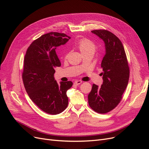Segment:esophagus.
I'll return each instance as SVG.
<instances>
[{
	"label": "esophagus",
	"instance_id": "1",
	"mask_svg": "<svg viewBox=\"0 0 149 149\" xmlns=\"http://www.w3.org/2000/svg\"><path fill=\"white\" fill-rule=\"evenodd\" d=\"M82 83V81L81 80H76L74 81V85H79L80 84H81Z\"/></svg>",
	"mask_w": 149,
	"mask_h": 149
}]
</instances>
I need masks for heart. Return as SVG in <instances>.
<instances>
[{
	"label": "heart",
	"instance_id": "b5f03b06",
	"mask_svg": "<svg viewBox=\"0 0 149 149\" xmlns=\"http://www.w3.org/2000/svg\"><path fill=\"white\" fill-rule=\"evenodd\" d=\"M77 46L82 54L90 51L95 52V45L94 43L87 38H81L77 42ZM68 55V54L66 55V57H67Z\"/></svg>",
	"mask_w": 149,
	"mask_h": 149
}]
</instances>
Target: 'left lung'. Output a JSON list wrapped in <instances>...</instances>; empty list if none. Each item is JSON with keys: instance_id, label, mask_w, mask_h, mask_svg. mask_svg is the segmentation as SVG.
<instances>
[{"instance_id": "obj_1", "label": "left lung", "mask_w": 149, "mask_h": 149, "mask_svg": "<svg viewBox=\"0 0 149 149\" xmlns=\"http://www.w3.org/2000/svg\"><path fill=\"white\" fill-rule=\"evenodd\" d=\"M91 32L104 41L106 53L101 63L103 84L100 87L93 84L88 97V103L94 111L105 114L121 101L128 83L130 69L124 47L117 36L106 30Z\"/></svg>"}]
</instances>
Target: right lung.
<instances>
[{"label": "right lung", "mask_w": 149, "mask_h": 149, "mask_svg": "<svg viewBox=\"0 0 149 149\" xmlns=\"http://www.w3.org/2000/svg\"><path fill=\"white\" fill-rule=\"evenodd\" d=\"M69 39L66 34L58 32L43 35L30 45L25 55L22 72L25 89L30 99L50 114L61 113L68 105L66 92L73 83L68 81L58 84L54 68L61 66L55 49Z\"/></svg>", "instance_id": "right-lung-1"}]
</instances>
